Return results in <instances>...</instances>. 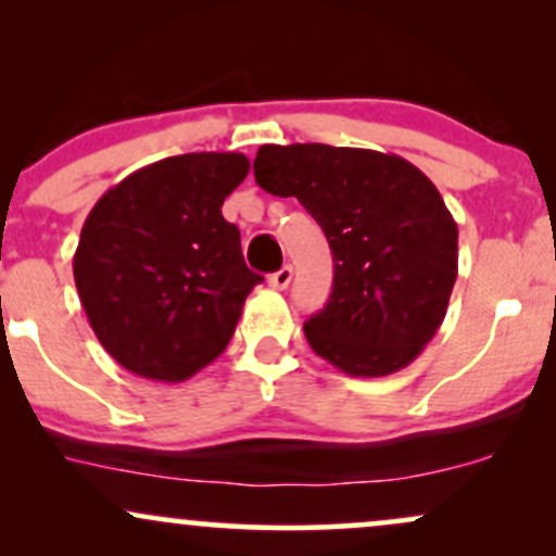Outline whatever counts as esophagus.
Wrapping results in <instances>:
<instances>
[{"instance_id":"esophagus-1","label":"esophagus","mask_w":556,"mask_h":556,"mask_svg":"<svg viewBox=\"0 0 556 556\" xmlns=\"http://www.w3.org/2000/svg\"><path fill=\"white\" fill-rule=\"evenodd\" d=\"M292 282V266H282L279 271H274L269 277V285L274 290H287V285Z\"/></svg>"}]
</instances>
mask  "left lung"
<instances>
[{
	"mask_svg": "<svg viewBox=\"0 0 556 556\" xmlns=\"http://www.w3.org/2000/svg\"><path fill=\"white\" fill-rule=\"evenodd\" d=\"M253 175L295 195L329 240V303L303 324L314 353L350 376L410 366L457 279V225L437 185L402 156L327 143L261 146Z\"/></svg>",
	"mask_w": 556,
	"mask_h": 556,
	"instance_id": "obj_1",
	"label": "left lung"
}]
</instances>
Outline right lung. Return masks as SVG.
Listing matches in <instances>:
<instances>
[{"mask_svg": "<svg viewBox=\"0 0 556 556\" xmlns=\"http://www.w3.org/2000/svg\"><path fill=\"white\" fill-rule=\"evenodd\" d=\"M251 162L232 151L169 156L96 201L73 258L93 334L119 366L185 381L225 353L261 274L222 203Z\"/></svg>", "mask_w": 556, "mask_h": 556, "instance_id": "add662e5", "label": "right lung"}]
</instances>
